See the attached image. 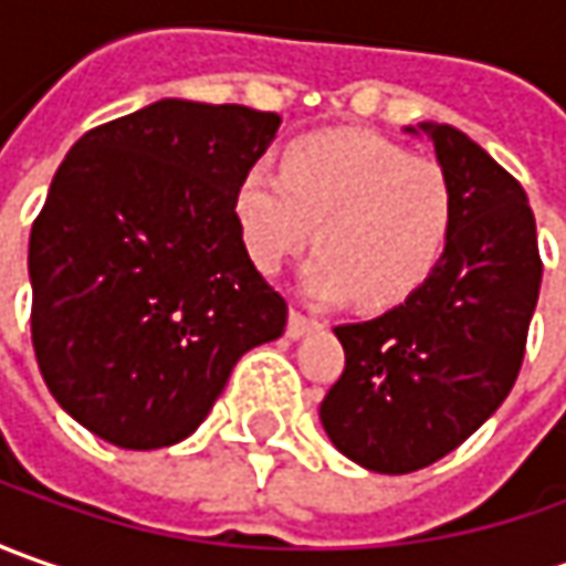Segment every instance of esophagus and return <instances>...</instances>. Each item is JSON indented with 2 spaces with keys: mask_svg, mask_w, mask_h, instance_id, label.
<instances>
[{
  "mask_svg": "<svg viewBox=\"0 0 566 566\" xmlns=\"http://www.w3.org/2000/svg\"><path fill=\"white\" fill-rule=\"evenodd\" d=\"M312 331H317L315 317L302 315L298 308H293V312H290V324H286V334H290V339L305 337V334H312Z\"/></svg>",
  "mask_w": 566,
  "mask_h": 566,
  "instance_id": "esophagus-1",
  "label": "esophagus"
}]
</instances>
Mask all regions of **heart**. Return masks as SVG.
Here are the masks:
<instances>
[{
  "mask_svg": "<svg viewBox=\"0 0 566 566\" xmlns=\"http://www.w3.org/2000/svg\"><path fill=\"white\" fill-rule=\"evenodd\" d=\"M232 220L251 264L276 273L315 239L305 293L394 308L441 268L457 195L441 164L356 128L286 144L280 172L249 166L232 188ZM318 229L315 230L314 227Z\"/></svg>",
  "mask_w": 566,
  "mask_h": 566,
  "instance_id": "obj_1",
  "label": "heart"
}]
</instances>
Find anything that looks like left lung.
Returning <instances> with one entry per match:
<instances>
[{
    "instance_id": "left-lung-1",
    "label": "left lung",
    "mask_w": 566,
    "mask_h": 566,
    "mask_svg": "<svg viewBox=\"0 0 566 566\" xmlns=\"http://www.w3.org/2000/svg\"><path fill=\"white\" fill-rule=\"evenodd\" d=\"M406 132L428 135L453 186V239L419 293L334 327L346 368L321 402L339 453L384 475L438 463L507 400L542 286L523 186L453 125Z\"/></svg>"
}]
</instances>
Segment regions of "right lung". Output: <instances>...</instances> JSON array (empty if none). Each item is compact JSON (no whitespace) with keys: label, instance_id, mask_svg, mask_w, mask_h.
<instances>
[{"label":"right lung","instance_id":"1","mask_svg":"<svg viewBox=\"0 0 566 566\" xmlns=\"http://www.w3.org/2000/svg\"><path fill=\"white\" fill-rule=\"evenodd\" d=\"M276 128V113L169 97L65 154L31 229L33 353L103 441H186L235 361L283 334L286 298L232 220V188Z\"/></svg>","mask_w":566,"mask_h":566}]
</instances>
